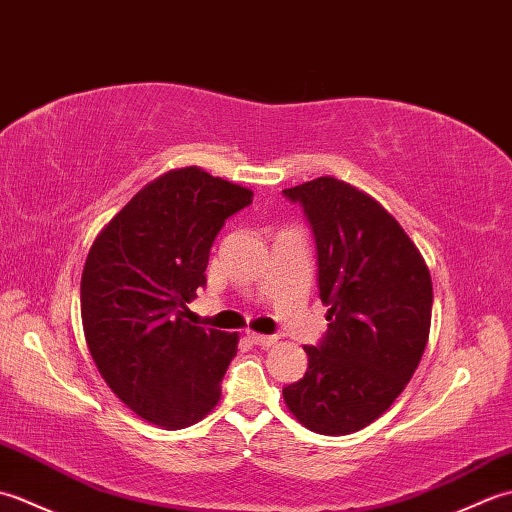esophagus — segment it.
<instances>
[{"mask_svg": "<svg viewBox=\"0 0 512 512\" xmlns=\"http://www.w3.org/2000/svg\"><path fill=\"white\" fill-rule=\"evenodd\" d=\"M248 339L253 341L255 345H259V347H270V345H273V343L277 341V336H275V334H257V332H248Z\"/></svg>", "mask_w": 512, "mask_h": 512, "instance_id": "esophagus-1", "label": "esophagus"}]
</instances>
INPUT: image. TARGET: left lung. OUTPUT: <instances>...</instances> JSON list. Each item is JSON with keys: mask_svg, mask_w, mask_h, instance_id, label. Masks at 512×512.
<instances>
[{"mask_svg": "<svg viewBox=\"0 0 512 512\" xmlns=\"http://www.w3.org/2000/svg\"><path fill=\"white\" fill-rule=\"evenodd\" d=\"M317 244L319 297L328 332L306 345L308 372L284 387L303 427L345 436L391 407L427 347L429 268L383 206L352 184L317 178L284 191Z\"/></svg>", "mask_w": 512, "mask_h": 512, "instance_id": "1", "label": "left lung"}]
</instances>
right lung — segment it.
Returning a JSON list of instances; mask_svg holds the SVG:
<instances>
[{
  "mask_svg": "<svg viewBox=\"0 0 512 512\" xmlns=\"http://www.w3.org/2000/svg\"><path fill=\"white\" fill-rule=\"evenodd\" d=\"M253 191L198 167L138 191L96 237L81 277L85 341L105 383L147 422L182 429L222 396L237 334L191 325L187 303L228 217Z\"/></svg>",
  "mask_w": 512,
  "mask_h": 512,
  "instance_id": "1",
  "label": "right lung"
}]
</instances>
